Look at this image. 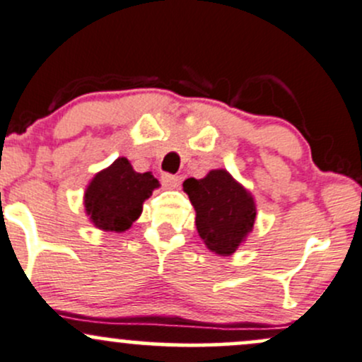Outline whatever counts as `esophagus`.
I'll use <instances>...</instances> for the list:
<instances>
[{
    "mask_svg": "<svg viewBox=\"0 0 362 362\" xmlns=\"http://www.w3.org/2000/svg\"><path fill=\"white\" fill-rule=\"evenodd\" d=\"M161 184L165 189H177L180 185V177L178 175L165 173L161 175Z\"/></svg>",
    "mask_w": 362,
    "mask_h": 362,
    "instance_id": "1",
    "label": "esophagus"
}]
</instances>
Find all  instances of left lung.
<instances>
[{"mask_svg":"<svg viewBox=\"0 0 362 362\" xmlns=\"http://www.w3.org/2000/svg\"><path fill=\"white\" fill-rule=\"evenodd\" d=\"M194 210L196 229L208 250L229 257L253 229V196L227 170H211L204 178L184 182Z\"/></svg>","mask_w":362,"mask_h":362,"instance_id":"left-lung-1","label":"left lung"}]
</instances>
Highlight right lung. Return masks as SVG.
I'll list each match as a JSON object with an SVG mask.
<instances>
[{
    "mask_svg": "<svg viewBox=\"0 0 362 362\" xmlns=\"http://www.w3.org/2000/svg\"><path fill=\"white\" fill-rule=\"evenodd\" d=\"M159 187L158 178L136 173L127 158L98 171L85 191V210L97 229L123 232L142 213L144 201Z\"/></svg>",
    "mask_w": 362,
    "mask_h": 362,
    "instance_id": "1",
    "label": "right lung"
}]
</instances>
